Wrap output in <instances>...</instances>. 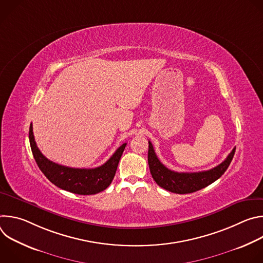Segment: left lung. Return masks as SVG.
<instances>
[{"label": "left lung", "mask_w": 263, "mask_h": 263, "mask_svg": "<svg viewBox=\"0 0 263 263\" xmlns=\"http://www.w3.org/2000/svg\"><path fill=\"white\" fill-rule=\"evenodd\" d=\"M235 148L236 147L232 149V152L220 164L209 171L199 173H178L168 170L159 161L152 142L148 141L147 162L153 179L162 189L180 195L191 194L204 189L221 177L233 159Z\"/></svg>", "instance_id": "1"}]
</instances>
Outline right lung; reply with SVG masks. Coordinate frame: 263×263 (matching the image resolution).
Here are the masks:
<instances>
[{
  "instance_id": "add662e5",
  "label": "right lung",
  "mask_w": 263,
  "mask_h": 263,
  "mask_svg": "<svg viewBox=\"0 0 263 263\" xmlns=\"http://www.w3.org/2000/svg\"><path fill=\"white\" fill-rule=\"evenodd\" d=\"M29 140L34 159L44 175L59 189L83 196L101 193L111 184L127 144L123 143L109 160L99 167L73 168L57 164L42 154L34 139L32 124L29 129Z\"/></svg>"
}]
</instances>
